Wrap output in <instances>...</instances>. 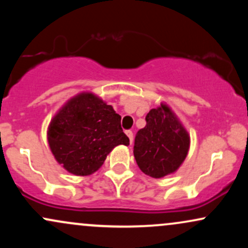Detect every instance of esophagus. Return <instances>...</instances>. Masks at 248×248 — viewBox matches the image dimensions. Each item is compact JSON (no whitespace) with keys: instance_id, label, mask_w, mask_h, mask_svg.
<instances>
[{"instance_id":"1","label":"esophagus","mask_w":248,"mask_h":248,"mask_svg":"<svg viewBox=\"0 0 248 248\" xmlns=\"http://www.w3.org/2000/svg\"><path fill=\"white\" fill-rule=\"evenodd\" d=\"M126 135L128 136V139H129L130 144H132L133 143V132L132 130H126Z\"/></svg>"}]
</instances>
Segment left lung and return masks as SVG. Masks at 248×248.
<instances>
[{
    "instance_id": "left-lung-1",
    "label": "left lung",
    "mask_w": 248,
    "mask_h": 248,
    "mask_svg": "<svg viewBox=\"0 0 248 248\" xmlns=\"http://www.w3.org/2000/svg\"><path fill=\"white\" fill-rule=\"evenodd\" d=\"M146 122L136 133L134 157L142 172L154 178L164 177L186 160L190 138L166 105L150 110Z\"/></svg>"
}]
</instances>
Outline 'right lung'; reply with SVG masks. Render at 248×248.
Here are the masks:
<instances>
[{
	"label": "right lung",
	"mask_w": 248,
	"mask_h": 248,
	"mask_svg": "<svg viewBox=\"0 0 248 248\" xmlns=\"http://www.w3.org/2000/svg\"><path fill=\"white\" fill-rule=\"evenodd\" d=\"M51 152L58 163L77 176H86L102 166L119 144H129L121 116L92 93H81L67 102L47 130Z\"/></svg>",
	"instance_id": "add662e5"
}]
</instances>
